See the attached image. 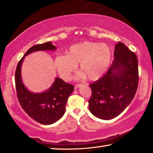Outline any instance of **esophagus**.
<instances>
[{
    "label": "esophagus",
    "mask_w": 153,
    "mask_h": 153,
    "mask_svg": "<svg viewBox=\"0 0 153 153\" xmlns=\"http://www.w3.org/2000/svg\"><path fill=\"white\" fill-rule=\"evenodd\" d=\"M82 84H77V85H75V89H77V88H79V87H82Z\"/></svg>",
    "instance_id": "34e87169"
}]
</instances>
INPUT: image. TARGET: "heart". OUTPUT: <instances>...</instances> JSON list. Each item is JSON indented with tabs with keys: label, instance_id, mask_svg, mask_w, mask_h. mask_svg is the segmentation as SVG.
<instances>
[{
	"label": "heart",
	"instance_id": "1",
	"mask_svg": "<svg viewBox=\"0 0 153 153\" xmlns=\"http://www.w3.org/2000/svg\"><path fill=\"white\" fill-rule=\"evenodd\" d=\"M112 50L108 45L92 41H83L68 48L66 55H60L55 60V66L64 80H70L79 65L82 76L96 81L108 70L112 60Z\"/></svg>",
	"mask_w": 153,
	"mask_h": 153
}]
</instances>
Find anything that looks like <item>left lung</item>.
<instances>
[{"mask_svg": "<svg viewBox=\"0 0 153 153\" xmlns=\"http://www.w3.org/2000/svg\"><path fill=\"white\" fill-rule=\"evenodd\" d=\"M114 59L105 76L90 84L92 91L89 109L102 120H110L120 115L137 91L139 81L137 56L126 45H115Z\"/></svg>", "mask_w": 153, "mask_h": 153, "instance_id": "obj_1", "label": "left lung"}]
</instances>
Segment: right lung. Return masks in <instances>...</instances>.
I'll return each instance as SVG.
<instances>
[{
    "mask_svg": "<svg viewBox=\"0 0 153 153\" xmlns=\"http://www.w3.org/2000/svg\"><path fill=\"white\" fill-rule=\"evenodd\" d=\"M52 42L34 45L19 61L15 73L17 96L22 108L35 121L43 125H49L58 121L64 114L68 97L74 87L56 77L49 89L42 93L30 92L23 83L21 67L25 56L39 51H55Z\"/></svg>",
    "mask_w": 153,
    "mask_h": 153,
    "instance_id": "1",
    "label": "right lung"
}]
</instances>
